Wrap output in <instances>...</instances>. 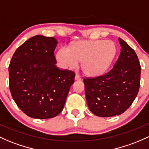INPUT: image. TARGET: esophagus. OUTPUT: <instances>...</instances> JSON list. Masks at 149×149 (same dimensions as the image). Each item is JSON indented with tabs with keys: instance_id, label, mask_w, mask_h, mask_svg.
<instances>
[{
	"instance_id": "34e87169",
	"label": "esophagus",
	"mask_w": 149,
	"mask_h": 149,
	"mask_svg": "<svg viewBox=\"0 0 149 149\" xmlns=\"http://www.w3.org/2000/svg\"><path fill=\"white\" fill-rule=\"evenodd\" d=\"M75 80H76V81H81V76H80L78 74H76V76H75Z\"/></svg>"
}]
</instances>
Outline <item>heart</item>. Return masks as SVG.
<instances>
[{"instance_id":"heart-1","label":"heart","mask_w":149,"mask_h":149,"mask_svg":"<svg viewBox=\"0 0 149 149\" xmlns=\"http://www.w3.org/2000/svg\"><path fill=\"white\" fill-rule=\"evenodd\" d=\"M116 47L109 40H78L60 49L56 58L65 67L73 68L80 61L83 73L88 76L102 75L108 69L116 54Z\"/></svg>"}]
</instances>
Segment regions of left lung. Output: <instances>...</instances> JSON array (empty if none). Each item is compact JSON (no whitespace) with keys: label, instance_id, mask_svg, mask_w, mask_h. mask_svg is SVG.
Instances as JSON below:
<instances>
[{"label":"left lung","instance_id":"1","mask_svg":"<svg viewBox=\"0 0 149 149\" xmlns=\"http://www.w3.org/2000/svg\"><path fill=\"white\" fill-rule=\"evenodd\" d=\"M119 42L121 52L113 68L102 76L83 79L88 107L98 117L125 112L139 90L141 68L138 56L127 42L121 38Z\"/></svg>","mask_w":149,"mask_h":149}]
</instances>
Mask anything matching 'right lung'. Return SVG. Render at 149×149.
<instances>
[{
  "mask_svg": "<svg viewBox=\"0 0 149 149\" xmlns=\"http://www.w3.org/2000/svg\"><path fill=\"white\" fill-rule=\"evenodd\" d=\"M57 40L36 35L15 52L9 68V88L17 107L35 119L56 117L63 110L75 73L56 66Z\"/></svg>",
  "mask_w": 149,
  "mask_h": 149,
  "instance_id": "add662e5",
  "label": "right lung"
}]
</instances>
